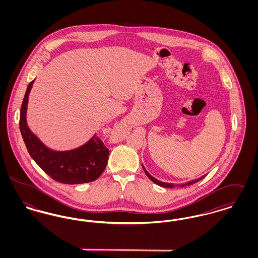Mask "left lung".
Here are the masks:
<instances>
[{
    "label": "left lung",
    "instance_id": "8db88e82",
    "mask_svg": "<svg viewBox=\"0 0 258 258\" xmlns=\"http://www.w3.org/2000/svg\"><path fill=\"white\" fill-rule=\"evenodd\" d=\"M142 167H143V169H144V171L146 173V175L148 176V178L152 181V182H154L155 184H159L160 186H163V187H174V184H172V183H164V182H161L160 180H158V179H156L155 177H153L152 175H150V173L146 170V168L144 167V165H143V163H142ZM205 177V175L204 176H202V177H200V178H198V179H196V180H192V181H189V182H187V183H185V184H180L179 186H185V185H189V184H196L197 183L198 181H200L201 179H203Z\"/></svg>",
    "mask_w": 258,
    "mask_h": 258
}]
</instances>
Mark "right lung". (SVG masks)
Returning <instances> with one entry per match:
<instances>
[{"label": "right lung", "mask_w": 258, "mask_h": 258, "mask_svg": "<svg viewBox=\"0 0 258 258\" xmlns=\"http://www.w3.org/2000/svg\"><path fill=\"white\" fill-rule=\"evenodd\" d=\"M34 82L35 80L27 88L19 122L21 135L30 156L48 176L62 184H84L97 180L106 167L109 150L96 134L79 147L57 151L47 147L30 130L27 123V108Z\"/></svg>", "instance_id": "add662e5"}]
</instances>
